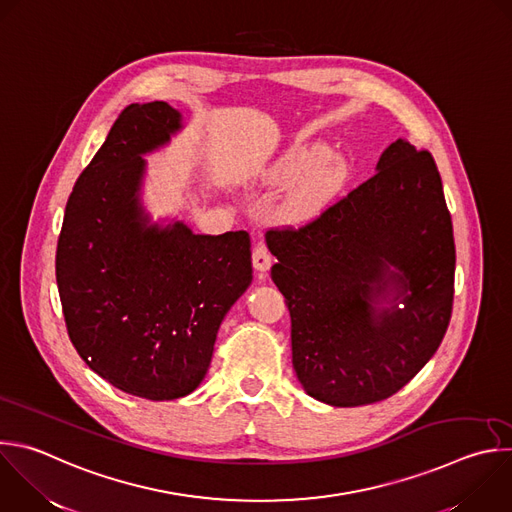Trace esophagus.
<instances>
[{
  "mask_svg": "<svg viewBox=\"0 0 512 512\" xmlns=\"http://www.w3.org/2000/svg\"><path fill=\"white\" fill-rule=\"evenodd\" d=\"M271 265H273V257H271L269 249L265 245H261V243L255 245V249H253V267L259 273H265V271L271 269Z\"/></svg>",
  "mask_w": 512,
  "mask_h": 512,
  "instance_id": "34e87169",
  "label": "esophagus"
}]
</instances>
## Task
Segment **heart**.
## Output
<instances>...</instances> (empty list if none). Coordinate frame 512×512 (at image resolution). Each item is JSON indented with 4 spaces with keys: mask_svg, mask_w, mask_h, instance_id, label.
<instances>
[{
    "mask_svg": "<svg viewBox=\"0 0 512 512\" xmlns=\"http://www.w3.org/2000/svg\"><path fill=\"white\" fill-rule=\"evenodd\" d=\"M267 183L295 185L279 205V215L287 223H307L323 213L342 191L348 166L342 156L329 154L321 142L297 144L287 150L265 173Z\"/></svg>",
    "mask_w": 512,
    "mask_h": 512,
    "instance_id": "1",
    "label": "heart"
}]
</instances>
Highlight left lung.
Here are the masks:
<instances>
[{
  "mask_svg": "<svg viewBox=\"0 0 512 512\" xmlns=\"http://www.w3.org/2000/svg\"><path fill=\"white\" fill-rule=\"evenodd\" d=\"M265 239L291 315L293 368L311 398L339 408L382 402L436 354L452 313L456 251L428 150L398 138L348 197Z\"/></svg>",
  "mask_w": 512,
  "mask_h": 512,
  "instance_id": "1",
  "label": "left lung"
}]
</instances>
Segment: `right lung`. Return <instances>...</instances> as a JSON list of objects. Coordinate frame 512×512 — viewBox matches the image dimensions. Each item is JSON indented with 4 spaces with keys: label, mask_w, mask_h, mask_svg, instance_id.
<instances>
[{
    "label": "right lung",
    "mask_w": 512,
    "mask_h": 512,
    "mask_svg": "<svg viewBox=\"0 0 512 512\" xmlns=\"http://www.w3.org/2000/svg\"><path fill=\"white\" fill-rule=\"evenodd\" d=\"M166 102L130 104L68 199L56 281L80 358L114 388L175 400L205 378L217 331L253 279L247 231L195 235L150 225L142 154L181 130Z\"/></svg>",
    "instance_id": "add662e5"
}]
</instances>
